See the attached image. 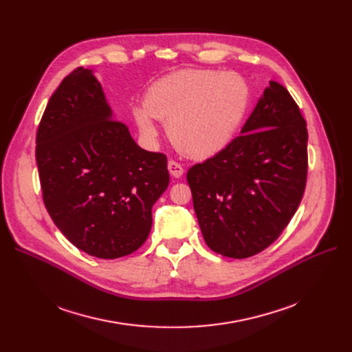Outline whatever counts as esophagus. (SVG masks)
<instances>
[{
  "instance_id": "1",
  "label": "esophagus",
  "mask_w": 352,
  "mask_h": 352,
  "mask_svg": "<svg viewBox=\"0 0 352 352\" xmlns=\"http://www.w3.org/2000/svg\"><path fill=\"white\" fill-rule=\"evenodd\" d=\"M168 171L174 178H179L184 174V168L181 166V164H178L174 160L168 161Z\"/></svg>"
}]
</instances>
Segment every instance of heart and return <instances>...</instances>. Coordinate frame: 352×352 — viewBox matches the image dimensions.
<instances>
[{
    "instance_id": "obj_1",
    "label": "heart",
    "mask_w": 352,
    "mask_h": 352,
    "mask_svg": "<svg viewBox=\"0 0 352 352\" xmlns=\"http://www.w3.org/2000/svg\"><path fill=\"white\" fill-rule=\"evenodd\" d=\"M248 89L241 77L214 69H184L155 81L144 104L133 108L141 135L154 141L155 120L166 122V134L177 150L202 160L230 142L241 122Z\"/></svg>"
}]
</instances>
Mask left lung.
Wrapping results in <instances>:
<instances>
[{
    "mask_svg": "<svg viewBox=\"0 0 352 352\" xmlns=\"http://www.w3.org/2000/svg\"><path fill=\"white\" fill-rule=\"evenodd\" d=\"M239 134L187 173L202 236L230 258L252 256L280 236L308 171L307 122L280 82L270 81Z\"/></svg>",
    "mask_w": 352,
    "mask_h": 352,
    "instance_id": "8db88e82",
    "label": "left lung"
}]
</instances>
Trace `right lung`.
<instances>
[{"label":"right lung","mask_w":352,"mask_h":352,"mask_svg":"<svg viewBox=\"0 0 352 352\" xmlns=\"http://www.w3.org/2000/svg\"><path fill=\"white\" fill-rule=\"evenodd\" d=\"M35 158L45 208L72 245L114 260L145 243L170 182L166 157L117 121L92 69L72 71L51 96Z\"/></svg>","instance_id":"obj_1"}]
</instances>
